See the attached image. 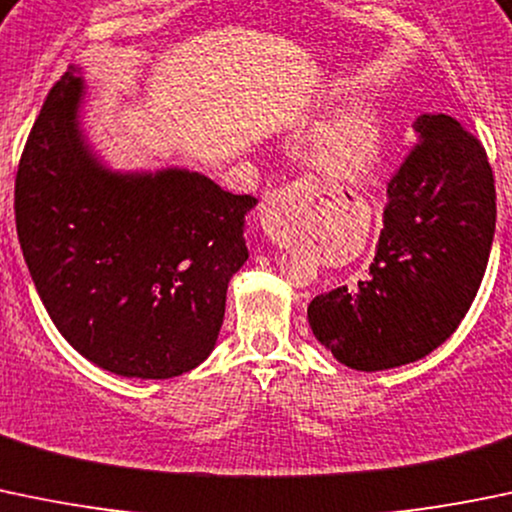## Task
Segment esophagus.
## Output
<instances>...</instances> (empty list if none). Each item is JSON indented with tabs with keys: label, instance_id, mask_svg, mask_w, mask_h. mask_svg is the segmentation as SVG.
Listing matches in <instances>:
<instances>
[{
	"label": "esophagus",
	"instance_id": "1",
	"mask_svg": "<svg viewBox=\"0 0 512 512\" xmlns=\"http://www.w3.org/2000/svg\"><path fill=\"white\" fill-rule=\"evenodd\" d=\"M300 194L295 189H281V192H271L263 202L261 219L263 229H266L268 239L281 249H288L293 244L295 236L300 234Z\"/></svg>",
	"mask_w": 512,
	"mask_h": 512
}]
</instances>
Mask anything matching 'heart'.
I'll return each mask as SVG.
<instances>
[{
  "label": "heart",
  "mask_w": 512,
  "mask_h": 512,
  "mask_svg": "<svg viewBox=\"0 0 512 512\" xmlns=\"http://www.w3.org/2000/svg\"><path fill=\"white\" fill-rule=\"evenodd\" d=\"M382 150V115L370 100H355L315 135L313 165L328 175H355L374 165Z\"/></svg>",
  "instance_id": "b5f03b06"
}]
</instances>
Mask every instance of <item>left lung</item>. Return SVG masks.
Instances as JSON below:
<instances>
[{
  "label": "left lung",
  "mask_w": 512,
  "mask_h": 512,
  "mask_svg": "<svg viewBox=\"0 0 512 512\" xmlns=\"http://www.w3.org/2000/svg\"><path fill=\"white\" fill-rule=\"evenodd\" d=\"M414 135L387 187L370 271L308 305L315 340L350 370H392L444 345L491 256L495 184L481 142L444 113L419 115Z\"/></svg>",
  "instance_id": "1"
}]
</instances>
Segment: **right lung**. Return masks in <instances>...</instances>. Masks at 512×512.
I'll return each mask as SVG.
<instances>
[{
  "label": "right lung",
  "instance_id": "obj_1",
  "mask_svg": "<svg viewBox=\"0 0 512 512\" xmlns=\"http://www.w3.org/2000/svg\"><path fill=\"white\" fill-rule=\"evenodd\" d=\"M86 98L71 66L31 128L14 187L21 254L78 355L120 377H177L217 345L258 202L187 167L115 170L88 138Z\"/></svg>",
  "mask_w": 512,
  "mask_h": 512
}]
</instances>
